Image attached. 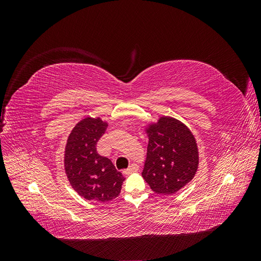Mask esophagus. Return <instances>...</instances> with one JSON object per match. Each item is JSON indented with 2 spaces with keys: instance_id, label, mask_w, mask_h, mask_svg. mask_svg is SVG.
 I'll return each instance as SVG.
<instances>
[{
  "instance_id": "esophagus-1",
  "label": "esophagus",
  "mask_w": 261,
  "mask_h": 261,
  "mask_svg": "<svg viewBox=\"0 0 261 261\" xmlns=\"http://www.w3.org/2000/svg\"><path fill=\"white\" fill-rule=\"evenodd\" d=\"M138 169H139V167H138L137 164H130L128 169H126V170L123 171V174L128 175V174H130V173H133V172L138 171Z\"/></svg>"
}]
</instances>
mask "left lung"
I'll return each mask as SVG.
<instances>
[{
    "mask_svg": "<svg viewBox=\"0 0 261 261\" xmlns=\"http://www.w3.org/2000/svg\"><path fill=\"white\" fill-rule=\"evenodd\" d=\"M146 133L149 141L141 175L154 193L174 194L194 178L198 169V146L193 133L171 116L149 124Z\"/></svg>",
    "mask_w": 261,
    "mask_h": 261,
    "instance_id": "8db88e82",
    "label": "left lung"
}]
</instances>
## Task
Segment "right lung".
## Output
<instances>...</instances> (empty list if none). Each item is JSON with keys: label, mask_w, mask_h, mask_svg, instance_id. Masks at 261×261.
I'll list each match as a JSON object with an SVG mask.
<instances>
[{"label": "right lung", "mask_w": 261, "mask_h": 261, "mask_svg": "<svg viewBox=\"0 0 261 261\" xmlns=\"http://www.w3.org/2000/svg\"><path fill=\"white\" fill-rule=\"evenodd\" d=\"M108 128L100 117L78 122L67 138L64 169L69 184L87 200L106 202L120 195L124 176L111 160L97 152V143Z\"/></svg>", "instance_id": "1"}]
</instances>
